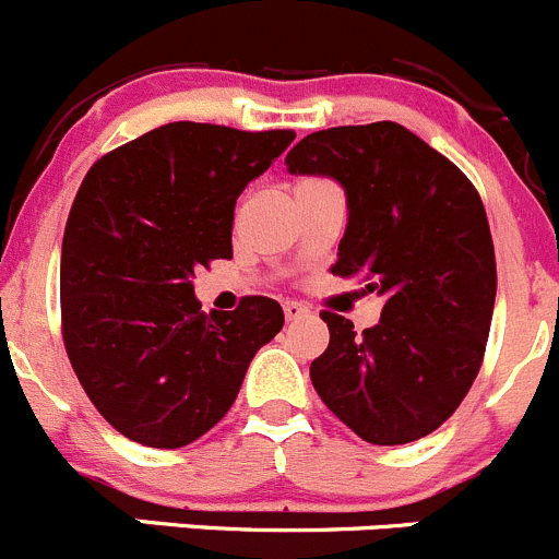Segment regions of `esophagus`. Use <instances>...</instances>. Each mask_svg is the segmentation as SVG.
<instances>
[{"instance_id": "34e87169", "label": "esophagus", "mask_w": 559, "mask_h": 559, "mask_svg": "<svg viewBox=\"0 0 559 559\" xmlns=\"http://www.w3.org/2000/svg\"><path fill=\"white\" fill-rule=\"evenodd\" d=\"M283 310H285V318H288V321H299V318H305L307 312H310L305 305H299V301H285Z\"/></svg>"}]
</instances>
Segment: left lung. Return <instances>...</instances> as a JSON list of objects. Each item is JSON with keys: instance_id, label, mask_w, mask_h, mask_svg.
I'll return each instance as SVG.
<instances>
[{"instance_id": "1", "label": "left lung", "mask_w": 559, "mask_h": 559, "mask_svg": "<svg viewBox=\"0 0 559 559\" xmlns=\"http://www.w3.org/2000/svg\"><path fill=\"white\" fill-rule=\"evenodd\" d=\"M285 164L343 186L348 225L332 274L362 276L384 299L362 334L321 312L329 348L310 365L312 386L365 442H417L461 406L486 354L497 260L480 194L392 120L316 131Z\"/></svg>"}]
</instances>
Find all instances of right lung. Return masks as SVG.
Returning a JSON list of instances; mask_svg holds the SVG:
<instances>
[{
    "label": "right lung",
    "mask_w": 559,
    "mask_h": 559,
    "mask_svg": "<svg viewBox=\"0 0 559 559\" xmlns=\"http://www.w3.org/2000/svg\"><path fill=\"white\" fill-rule=\"evenodd\" d=\"M294 140L180 120L84 175L62 238V340L93 406L131 442L175 450L209 433L283 329L265 296L203 312L191 280L233 258L238 194Z\"/></svg>",
    "instance_id": "1"
}]
</instances>
